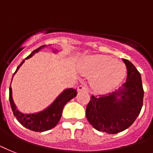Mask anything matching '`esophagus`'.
<instances>
[{
	"label": "esophagus",
	"mask_w": 153,
	"mask_h": 153,
	"mask_svg": "<svg viewBox=\"0 0 153 153\" xmlns=\"http://www.w3.org/2000/svg\"><path fill=\"white\" fill-rule=\"evenodd\" d=\"M78 90H79V91L88 92L89 91V88H88V86L86 85H81L78 87Z\"/></svg>",
	"instance_id": "esophagus-1"
}]
</instances>
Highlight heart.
Returning <instances> with one entry per match:
<instances>
[{"label": "heart", "mask_w": 153, "mask_h": 153, "mask_svg": "<svg viewBox=\"0 0 153 153\" xmlns=\"http://www.w3.org/2000/svg\"><path fill=\"white\" fill-rule=\"evenodd\" d=\"M86 73L92 79V85L104 92L120 84L126 74V68L120 62L107 56H93L88 59Z\"/></svg>", "instance_id": "heart-1"}]
</instances>
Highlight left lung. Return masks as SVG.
Listing matches in <instances>:
<instances>
[{
	"instance_id": "obj_1",
	"label": "left lung",
	"mask_w": 153,
	"mask_h": 153,
	"mask_svg": "<svg viewBox=\"0 0 153 153\" xmlns=\"http://www.w3.org/2000/svg\"><path fill=\"white\" fill-rule=\"evenodd\" d=\"M127 69L123 89L102 95H91L85 115L93 127L107 134H117L130 127L143 105L141 74L134 65L123 59Z\"/></svg>"
}]
</instances>
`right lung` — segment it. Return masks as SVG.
<instances>
[{
  "label": "right lung",
  "mask_w": 153,
  "mask_h": 153,
  "mask_svg": "<svg viewBox=\"0 0 153 153\" xmlns=\"http://www.w3.org/2000/svg\"><path fill=\"white\" fill-rule=\"evenodd\" d=\"M45 45H42L35 50H33L31 54H30L26 59L31 57L34 53L38 52ZM23 62L24 60H23L22 63L17 67V69L15 71L14 74H16L19 67L23 64ZM76 95V89H72V88L67 89L56 99L55 101L52 104L50 107H48V108L44 110L43 111H41L37 114H32V115H24V114L19 112L16 108V105L12 100V88L11 86L9 87V100L10 105L12 107V110L13 111V115L16 118V120H18L23 126L29 130L35 131V132H44V131L51 130L53 127H55L60 120L64 105L72 98L75 97Z\"/></svg>",
  "instance_id": "right-lung-1"
}]
</instances>
